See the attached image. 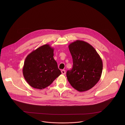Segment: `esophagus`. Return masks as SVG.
Returning <instances> with one entry per match:
<instances>
[{"instance_id":"1","label":"esophagus","mask_w":125,"mask_h":125,"mask_svg":"<svg viewBox=\"0 0 125 125\" xmlns=\"http://www.w3.org/2000/svg\"><path fill=\"white\" fill-rule=\"evenodd\" d=\"M61 72H62V74H65V71L64 70H62V71H61Z\"/></svg>"}]
</instances>
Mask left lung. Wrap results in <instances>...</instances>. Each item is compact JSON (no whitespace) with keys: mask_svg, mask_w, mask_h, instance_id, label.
I'll list each match as a JSON object with an SVG mask.
<instances>
[{"mask_svg":"<svg viewBox=\"0 0 125 125\" xmlns=\"http://www.w3.org/2000/svg\"><path fill=\"white\" fill-rule=\"evenodd\" d=\"M73 61V68L66 73L72 86L79 92L93 88L101 78L102 60L89 43L77 40L68 46Z\"/></svg>","mask_w":125,"mask_h":125,"instance_id":"obj_1","label":"left lung"}]
</instances>
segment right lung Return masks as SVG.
Here are the masks:
<instances>
[{"label": "right lung", "mask_w": 125, "mask_h": 125, "mask_svg": "<svg viewBox=\"0 0 125 125\" xmlns=\"http://www.w3.org/2000/svg\"><path fill=\"white\" fill-rule=\"evenodd\" d=\"M54 49L44 45L29 54L25 58L22 73L32 87L42 89L50 86L61 74L53 58Z\"/></svg>", "instance_id": "1"}]
</instances>
